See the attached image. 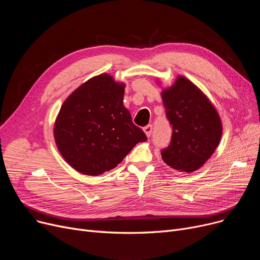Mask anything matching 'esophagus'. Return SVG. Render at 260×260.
<instances>
[{"instance_id": "34e87169", "label": "esophagus", "mask_w": 260, "mask_h": 260, "mask_svg": "<svg viewBox=\"0 0 260 260\" xmlns=\"http://www.w3.org/2000/svg\"><path fill=\"white\" fill-rule=\"evenodd\" d=\"M143 131H144V133H145V135H146V137H151L152 132H153V126H152L151 124L146 125V126L143 128Z\"/></svg>"}]
</instances>
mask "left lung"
<instances>
[{
  "label": "left lung",
  "instance_id": "obj_1",
  "mask_svg": "<svg viewBox=\"0 0 260 260\" xmlns=\"http://www.w3.org/2000/svg\"><path fill=\"white\" fill-rule=\"evenodd\" d=\"M161 97L173 128L170 145L161 151L162 159L179 172H195L219 144L220 117L207 95L182 76L163 89Z\"/></svg>",
  "mask_w": 260,
  "mask_h": 260
}]
</instances>
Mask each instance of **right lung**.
I'll use <instances>...</instances> for the list:
<instances>
[{
  "instance_id": "add662e5",
  "label": "right lung",
  "mask_w": 260,
  "mask_h": 260,
  "mask_svg": "<svg viewBox=\"0 0 260 260\" xmlns=\"http://www.w3.org/2000/svg\"><path fill=\"white\" fill-rule=\"evenodd\" d=\"M123 83L102 74L74 90L61 106L53 136L59 152L76 171L97 176L113 170L146 141L123 105Z\"/></svg>"
}]
</instances>
